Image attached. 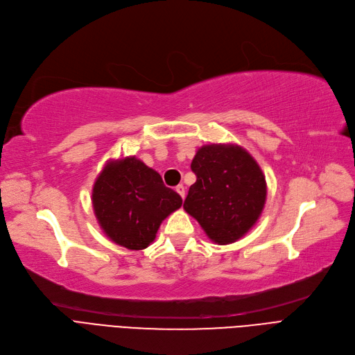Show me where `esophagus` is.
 Listing matches in <instances>:
<instances>
[{
	"label": "esophagus",
	"mask_w": 355,
	"mask_h": 355,
	"mask_svg": "<svg viewBox=\"0 0 355 355\" xmlns=\"http://www.w3.org/2000/svg\"><path fill=\"white\" fill-rule=\"evenodd\" d=\"M175 191L181 196V198L186 197V189H184L182 184H180V186H177V187H175Z\"/></svg>",
	"instance_id": "1"
}]
</instances>
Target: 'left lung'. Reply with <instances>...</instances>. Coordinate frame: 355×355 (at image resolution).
I'll list each match as a JSON object with an SVG mask.
<instances>
[{
  "instance_id": "left-lung-1",
  "label": "left lung",
  "mask_w": 355,
  "mask_h": 355,
  "mask_svg": "<svg viewBox=\"0 0 355 355\" xmlns=\"http://www.w3.org/2000/svg\"><path fill=\"white\" fill-rule=\"evenodd\" d=\"M196 182L184 210L216 243L241 239L257 223L267 198L266 177L257 161L238 145H205L191 162Z\"/></svg>"
}]
</instances>
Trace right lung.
Instances as JSON below:
<instances>
[{
    "instance_id": "add662e5",
    "label": "right lung",
    "mask_w": 355,
    "mask_h": 355,
    "mask_svg": "<svg viewBox=\"0 0 355 355\" xmlns=\"http://www.w3.org/2000/svg\"><path fill=\"white\" fill-rule=\"evenodd\" d=\"M181 205L180 194L136 157L107 162L92 187V207L103 232L133 251L149 246L162 220Z\"/></svg>"
}]
</instances>
